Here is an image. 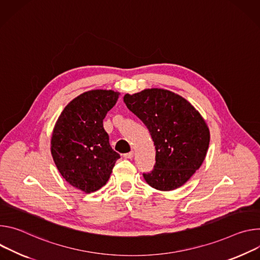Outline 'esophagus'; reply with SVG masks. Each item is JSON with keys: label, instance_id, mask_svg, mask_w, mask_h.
<instances>
[{"label": "esophagus", "instance_id": "obj_1", "mask_svg": "<svg viewBox=\"0 0 260 260\" xmlns=\"http://www.w3.org/2000/svg\"><path fill=\"white\" fill-rule=\"evenodd\" d=\"M134 156V153L133 152H130V153H127V154H124V158L125 159H132Z\"/></svg>", "mask_w": 260, "mask_h": 260}]
</instances>
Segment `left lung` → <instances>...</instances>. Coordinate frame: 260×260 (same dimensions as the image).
Instances as JSON below:
<instances>
[{
  "mask_svg": "<svg viewBox=\"0 0 260 260\" xmlns=\"http://www.w3.org/2000/svg\"><path fill=\"white\" fill-rule=\"evenodd\" d=\"M129 110L149 129L156 149V164L146 182L160 191L186 184L203 165L210 130L198 110L182 96L164 89H146L126 94Z\"/></svg>",
  "mask_w": 260,
  "mask_h": 260,
  "instance_id": "8db88e82",
  "label": "left lung"
}]
</instances>
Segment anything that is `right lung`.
<instances>
[{
  "instance_id": "right-lung-1",
  "label": "right lung",
  "mask_w": 260,
  "mask_h": 260,
  "mask_svg": "<svg viewBox=\"0 0 260 260\" xmlns=\"http://www.w3.org/2000/svg\"><path fill=\"white\" fill-rule=\"evenodd\" d=\"M120 93L92 90L70 101L57 118L50 139L56 168L71 186L84 193L101 189L120 158L110 145L103 119Z\"/></svg>"
}]
</instances>
